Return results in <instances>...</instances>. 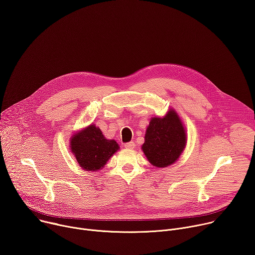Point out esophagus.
Instances as JSON below:
<instances>
[{
	"mask_svg": "<svg viewBox=\"0 0 255 255\" xmlns=\"http://www.w3.org/2000/svg\"><path fill=\"white\" fill-rule=\"evenodd\" d=\"M125 147H126L127 149H133L134 143H133V142H128V143L125 144Z\"/></svg>",
	"mask_w": 255,
	"mask_h": 255,
	"instance_id": "obj_1",
	"label": "esophagus"
}]
</instances>
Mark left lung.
I'll use <instances>...</instances> for the list:
<instances>
[{
	"label": "left lung",
	"instance_id": "left-lung-1",
	"mask_svg": "<svg viewBox=\"0 0 255 255\" xmlns=\"http://www.w3.org/2000/svg\"><path fill=\"white\" fill-rule=\"evenodd\" d=\"M186 138L179 115L170 110L163 119L151 120L142 149L154 166L165 167L179 159L186 146Z\"/></svg>",
	"mask_w": 255,
	"mask_h": 255
}]
</instances>
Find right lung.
I'll list each match as a JSON object with an SVG mask.
<instances>
[{
  "mask_svg": "<svg viewBox=\"0 0 255 255\" xmlns=\"http://www.w3.org/2000/svg\"><path fill=\"white\" fill-rule=\"evenodd\" d=\"M70 147L78 164L90 171L102 168L120 148L114 140H106L94 125L72 135Z\"/></svg>",
  "mask_w": 255,
  "mask_h": 255,
  "instance_id": "add662e5",
  "label": "right lung"
}]
</instances>
